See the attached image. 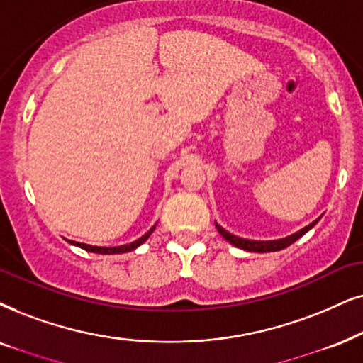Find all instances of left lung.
<instances>
[{
    "label": "left lung",
    "mask_w": 363,
    "mask_h": 363,
    "mask_svg": "<svg viewBox=\"0 0 363 363\" xmlns=\"http://www.w3.org/2000/svg\"><path fill=\"white\" fill-rule=\"evenodd\" d=\"M322 219V216L320 218H316L313 223H310L308 226L301 228L300 231L293 233V235L286 236V238H279V240H269V241H258V240H246V238H240L236 235H231V233L226 231L223 226H219L218 223H216V228H218L219 235H221L224 240L228 242H231L233 246L240 247V250H245V251H251V253H272V251H279V250H284V247H288L290 245H293L296 240H300L301 236L306 235V233L310 231L311 228L315 226L316 223Z\"/></svg>",
    "instance_id": "left-lung-1"
}]
</instances>
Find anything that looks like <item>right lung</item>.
Listing matches in <instances>:
<instances>
[{
	"mask_svg": "<svg viewBox=\"0 0 363 363\" xmlns=\"http://www.w3.org/2000/svg\"><path fill=\"white\" fill-rule=\"evenodd\" d=\"M155 226H157V223H155L154 226L150 228L147 233H145V235H142L139 240L128 242V245H122V246H91V245H85V242H79V241H72V240H67V241L70 242V245H73V246H79V247H82V250L90 251V253H97V255H122V253H128V251L137 250V247H139L142 242L147 241L149 236L154 233Z\"/></svg>",
	"mask_w": 363,
	"mask_h": 363,
	"instance_id": "right-lung-1",
	"label": "right lung"
}]
</instances>
